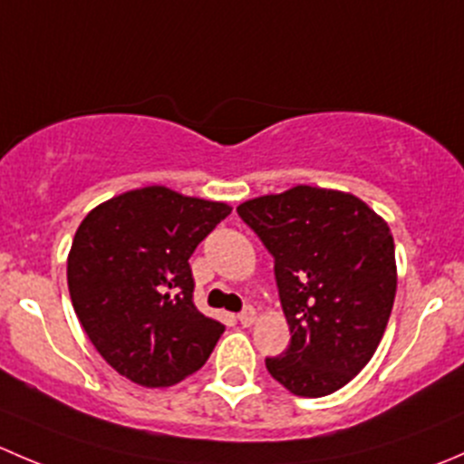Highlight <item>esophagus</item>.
<instances>
[{"label":"esophagus","mask_w":464,"mask_h":464,"mask_svg":"<svg viewBox=\"0 0 464 464\" xmlns=\"http://www.w3.org/2000/svg\"><path fill=\"white\" fill-rule=\"evenodd\" d=\"M256 316H258V314H256L254 307H245V310L237 314V321H240L245 327H249V325H254V323H256Z\"/></svg>","instance_id":"obj_1"}]
</instances>
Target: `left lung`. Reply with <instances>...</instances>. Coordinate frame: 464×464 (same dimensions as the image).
Here are the masks:
<instances>
[{
  "instance_id": "8db88e82",
  "label": "left lung",
  "mask_w": 464,
  "mask_h": 464,
  "mask_svg": "<svg viewBox=\"0 0 464 464\" xmlns=\"http://www.w3.org/2000/svg\"><path fill=\"white\" fill-rule=\"evenodd\" d=\"M274 256L287 350L266 371L298 397L353 382L375 354L397 292L386 219L343 190L294 186L237 206Z\"/></svg>"
}]
</instances>
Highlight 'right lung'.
Returning <instances> with one entry per match:
<instances>
[{
    "instance_id": "obj_1",
    "label": "right lung",
    "mask_w": 464,
    "mask_h": 464,
    "mask_svg": "<svg viewBox=\"0 0 464 464\" xmlns=\"http://www.w3.org/2000/svg\"><path fill=\"white\" fill-rule=\"evenodd\" d=\"M231 206L168 186L128 190L87 213L67 283L89 341L119 375L145 388L204 366L224 325L193 303L188 258Z\"/></svg>"
}]
</instances>
